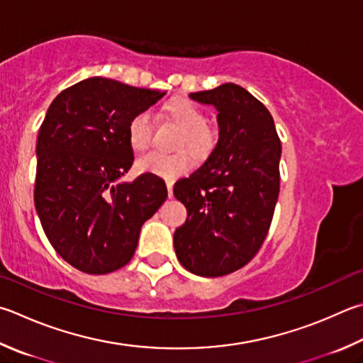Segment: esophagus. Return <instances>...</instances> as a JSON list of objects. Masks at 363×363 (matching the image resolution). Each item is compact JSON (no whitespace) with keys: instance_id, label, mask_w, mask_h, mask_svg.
Instances as JSON below:
<instances>
[{"instance_id":"obj_1","label":"esophagus","mask_w":363,"mask_h":363,"mask_svg":"<svg viewBox=\"0 0 363 363\" xmlns=\"http://www.w3.org/2000/svg\"><path fill=\"white\" fill-rule=\"evenodd\" d=\"M167 189H168V196H173V181H167Z\"/></svg>"}]
</instances>
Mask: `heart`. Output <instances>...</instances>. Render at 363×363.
<instances>
[{
    "label": "heart",
    "mask_w": 363,
    "mask_h": 363,
    "mask_svg": "<svg viewBox=\"0 0 363 363\" xmlns=\"http://www.w3.org/2000/svg\"><path fill=\"white\" fill-rule=\"evenodd\" d=\"M164 114L181 127L182 133L177 140V146L187 147L195 155H206L214 146V135L208 128L206 116L187 98H177L164 106ZM128 143L138 152L146 150L152 143L154 123L149 113L143 111L130 118L128 122ZM192 164V157L186 150L176 154L149 152L138 159V168L143 173L168 177L173 179L186 173Z\"/></svg>",
    "instance_id": "heart-1"
}]
</instances>
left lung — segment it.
Wrapping results in <instances>:
<instances>
[{"label":"left lung","mask_w":363,"mask_h":363,"mask_svg":"<svg viewBox=\"0 0 363 363\" xmlns=\"http://www.w3.org/2000/svg\"><path fill=\"white\" fill-rule=\"evenodd\" d=\"M190 98L216 108L219 140L199 169L174 184L187 209L174 250L190 273L217 278L245 267L265 241L279 195L281 141L269 111L240 85Z\"/></svg>","instance_id":"8db88e82"}]
</instances>
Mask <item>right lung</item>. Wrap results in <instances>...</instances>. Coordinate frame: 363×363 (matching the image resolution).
<instances>
[{
    "label": "right lung",
    "mask_w": 363,
    "mask_h": 363,
    "mask_svg": "<svg viewBox=\"0 0 363 363\" xmlns=\"http://www.w3.org/2000/svg\"><path fill=\"white\" fill-rule=\"evenodd\" d=\"M164 94L95 76L63 90L44 117L36 143V213L57 254L84 273L127 265L143 223L167 200L159 176L122 181L135 160L130 118Z\"/></svg>",
    "instance_id": "right-lung-1"
}]
</instances>
